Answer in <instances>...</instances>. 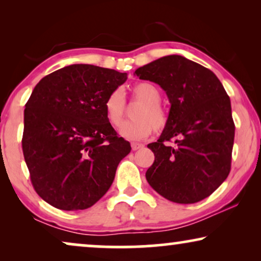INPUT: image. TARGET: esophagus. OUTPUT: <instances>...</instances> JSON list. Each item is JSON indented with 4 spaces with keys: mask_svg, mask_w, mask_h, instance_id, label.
<instances>
[{
    "mask_svg": "<svg viewBox=\"0 0 261 261\" xmlns=\"http://www.w3.org/2000/svg\"><path fill=\"white\" fill-rule=\"evenodd\" d=\"M142 147H144L142 144H138V142H133V144H132V149H133V151H137V149H140Z\"/></svg>",
    "mask_w": 261,
    "mask_h": 261,
    "instance_id": "esophagus-1",
    "label": "esophagus"
}]
</instances>
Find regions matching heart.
<instances>
[{"mask_svg": "<svg viewBox=\"0 0 261 261\" xmlns=\"http://www.w3.org/2000/svg\"><path fill=\"white\" fill-rule=\"evenodd\" d=\"M132 101L141 103L134 112V119L124 124L121 134L128 139H142L148 137L153 130L160 132L166 127V110L160 105L162 94L154 84L148 82H139L130 88ZM105 112L109 123L113 127L120 128L127 115L126 98L122 89H115L108 95L105 101Z\"/></svg>", "mask_w": 261, "mask_h": 261, "instance_id": "1", "label": "heart"}]
</instances>
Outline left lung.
Here are the masks:
<instances>
[{
  "label": "left lung",
  "instance_id": "8db88e82",
  "mask_svg": "<svg viewBox=\"0 0 261 261\" xmlns=\"http://www.w3.org/2000/svg\"><path fill=\"white\" fill-rule=\"evenodd\" d=\"M135 74L159 84L171 103L166 127L147 145L154 163L146 179L171 202L202 201L230 172L235 124L229 96L213 71L181 56L163 57Z\"/></svg>",
  "mask_w": 261,
  "mask_h": 261
}]
</instances>
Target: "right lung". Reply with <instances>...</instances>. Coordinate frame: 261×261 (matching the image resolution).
Masks as SVG:
<instances>
[{
  "label": "right lung",
  "instance_id": "1",
  "mask_svg": "<svg viewBox=\"0 0 261 261\" xmlns=\"http://www.w3.org/2000/svg\"><path fill=\"white\" fill-rule=\"evenodd\" d=\"M127 73L74 64L35 85L24 109L22 151L37 194L55 208L83 210L109 190L130 152L109 123L105 101Z\"/></svg>",
  "mask_w": 261,
  "mask_h": 261
}]
</instances>
